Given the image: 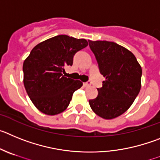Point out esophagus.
Segmentation results:
<instances>
[{"mask_svg":"<svg viewBox=\"0 0 160 160\" xmlns=\"http://www.w3.org/2000/svg\"><path fill=\"white\" fill-rule=\"evenodd\" d=\"M91 85V82H86V83H83V86L84 87H89Z\"/></svg>","mask_w":160,"mask_h":160,"instance_id":"obj_1","label":"esophagus"}]
</instances>
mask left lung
I'll return each mask as SVG.
<instances>
[{"instance_id": "obj_1", "label": "left lung", "mask_w": 160, "mask_h": 160, "mask_svg": "<svg viewBox=\"0 0 160 160\" xmlns=\"http://www.w3.org/2000/svg\"><path fill=\"white\" fill-rule=\"evenodd\" d=\"M105 80L98 96L89 100L92 110L105 119L123 114L132 106L141 88L142 68L133 53L107 41H88Z\"/></svg>"}]
</instances>
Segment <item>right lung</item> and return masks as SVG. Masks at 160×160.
<instances>
[{"mask_svg": "<svg viewBox=\"0 0 160 160\" xmlns=\"http://www.w3.org/2000/svg\"><path fill=\"white\" fill-rule=\"evenodd\" d=\"M85 39L59 35L39 43L24 61V85L40 112L48 116L60 114L69 105L75 91L83 85L63 75L72 66L76 52L88 46Z\"/></svg>", "mask_w": 160, "mask_h": 160, "instance_id": "add662e5", "label": "right lung"}]
</instances>
